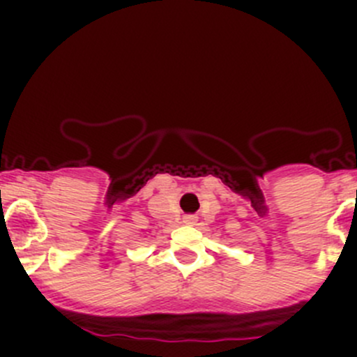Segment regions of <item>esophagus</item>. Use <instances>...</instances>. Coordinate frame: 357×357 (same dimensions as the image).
Segmentation results:
<instances>
[{"instance_id": "obj_1", "label": "esophagus", "mask_w": 357, "mask_h": 357, "mask_svg": "<svg viewBox=\"0 0 357 357\" xmlns=\"http://www.w3.org/2000/svg\"><path fill=\"white\" fill-rule=\"evenodd\" d=\"M183 221H185V225H195L197 218L195 215H185V218H183Z\"/></svg>"}]
</instances>
